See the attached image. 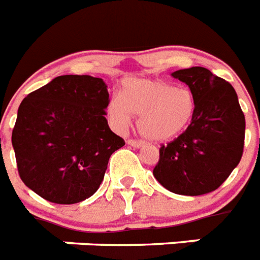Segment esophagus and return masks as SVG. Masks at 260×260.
Listing matches in <instances>:
<instances>
[{"instance_id":"obj_1","label":"esophagus","mask_w":260,"mask_h":260,"mask_svg":"<svg viewBox=\"0 0 260 260\" xmlns=\"http://www.w3.org/2000/svg\"><path fill=\"white\" fill-rule=\"evenodd\" d=\"M127 145H130V146H133V147H137V149H138V147H141V146H142L143 143L141 142V141H135V139H128Z\"/></svg>"}]
</instances>
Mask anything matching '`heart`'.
Wrapping results in <instances>:
<instances>
[{"mask_svg": "<svg viewBox=\"0 0 260 260\" xmlns=\"http://www.w3.org/2000/svg\"><path fill=\"white\" fill-rule=\"evenodd\" d=\"M107 111L119 127L127 126L134 114L143 138L169 142L190 125L195 100L186 87H174L160 79L128 78L122 85V96H111Z\"/></svg>", "mask_w": 260, "mask_h": 260, "instance_id": "b5f03b06", "label": "heart"}]
</instances>
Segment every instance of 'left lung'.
Returning a JSON list of instances; mask_svg holds the SVG:
<instances>
[{"label": "left lung", "mask_w": 260, "mask_h": 260, "mask_svg": "<svg viewBox=\"0 0 260 260\" xmlns=\"http://www.w3.org/2000/svg\"><path fill=\"white\" fill-rule=\"evenodd\" d=\"M171 76L190 87L195 111L186 132L160 146L153 174L174 194H207L219 187L241 162L244 114L234 87L209 69L194 66Z\"/></svg>", "instance_id": "obj_1"}]
</instances>
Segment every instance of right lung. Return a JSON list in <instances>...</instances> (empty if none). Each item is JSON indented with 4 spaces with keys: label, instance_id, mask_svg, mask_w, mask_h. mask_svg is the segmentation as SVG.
<instances>
[{
    "label": "right lung",
    "instance_id": "right-lung-1",
    "mask_svg": "<svg viewBox=\"0 0 260 260\" xmlns=\"http://www.w3.org/2000/svg\"><path fill=\"white\" fill-rule=\"evenodd\" d=\"M109 101L104 79L91 76L55 77L23 98L12 145L30 190L58 205L98 190L110 155L125 146L107 125Z\"/></svg>",
    "mask_w": 260,
    "mask_h": 260
}]
</instances>
